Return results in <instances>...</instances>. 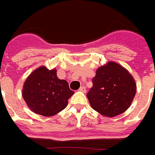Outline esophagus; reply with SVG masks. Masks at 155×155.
<instances>
[{
    "instance_id": "34e87169",
    "label": "esophagus",
    "mask_w": 155,
    "mask_h": 155,
    "mask_svg": "<svg viewBox=\"0 0 155 155\" xmlns=\"http://www.w3.org/2000/svg\"><path fill=\"white\" fill-rule=\"evenodd\" d=\"M79 91L82 92V93H86V88L84 86H82V87H80Z\"/></svg>"
}]
</instances>
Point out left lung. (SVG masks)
Masks as SVG:
<instances>
[{
    "label": "left lung",
    "mask_w": 155,
    "mask_h": 155,
    "mask_svg": "<svg viewBox=\"0 0 155 155\" xmlns=\"http://www.w3.org/2000/svg\"><path fill=\"white\" fill-rule=\"evenodd\" d=\"M92 82L87 97L92 108L104 116L114 117L126 111L136 94L132 74L114 61L99 67Z\"/></svg>",
    "instance_id": "obj_1"
}]
</instances>
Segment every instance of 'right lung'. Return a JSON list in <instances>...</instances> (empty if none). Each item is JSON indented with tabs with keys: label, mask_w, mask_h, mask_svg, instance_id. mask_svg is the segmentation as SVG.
<instances>
[{
	"label": "right lung",
	"mask_w": 155,
	"mask_h": 155,
	"mask_svg": "<svg viewBox=\"0 0 155 155\" xmlns=\"http://www.w3.org/2000/svg\"><path fill=\"white\" fill-rule=\"evenodd\" d=\"M74 94L66 80L59 79L56 69L41 66L31 72L23 84L22 95L28 107L43 116H53L67 107Z\"/></svg>",
	"instance_id": "1"
}]
</instances>
